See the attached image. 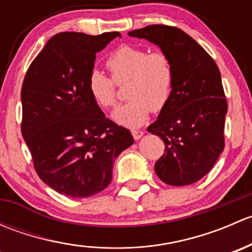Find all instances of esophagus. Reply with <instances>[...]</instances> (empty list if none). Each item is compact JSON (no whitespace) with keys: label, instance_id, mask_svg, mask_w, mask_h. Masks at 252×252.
I'll return each instance as SVG.
<instances>
[{"label":"esophagus","instance_id":"34e87169","mask_svg":"<svg viewBox=\"0 0 252 252\" xmlns=\"http://www.w3.org/2000/svg\"><path fill=\"white\" fill-rule=\"evenodd\" d=\"M131 134H133V138L135 139V140H139V139H141L142 135H144V131L142 130H131Z\"/></svg>","mask_w":252,"mask_h":252}]
</instances>
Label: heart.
<instances>
[{"mask_svg": "<svg viewBox=\"0 0 252 252\" xmlns=\"http://www.w3.org/2000/svg\"><path fill=\"white\" fill-rule=\"evenodd\" d=\"M106 67L112 79L94 70L88 79V89L100 107L110 108L117 100L116 84L126 81V95L129 100L112 114L117 123L129 128L140 126L151 110L161 111L168 103L174 72L166 53H149L145 48L124 45L108 56Z\"/></svg>", "mask_w": 252, "mask_h": 252, "instance_id": "b5f03b06", "label": "heart"}]
</instances>
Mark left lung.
I'll list each match as a JSON object with an SVG mask.
<instances>
[{
	"label": "left lung",
	"instance_id": "obj_1",
	"mask_svg": "<svg viewBox=\"0 0 252 252\" xmlns=\"http://www.w3.org/2000/svg\"><path fill=\"white\" fill-rule=\"evenodd\" d=\"M128 35L157 45L174 72L171 98L147 128L164 142L155 172L166 184H192L212 169L224 149L228 105L220 69L204 48L178 28L149 25Z\"/></svg>",
	"mask_w": 252,
	"mask_h": 252
}]
</instances>
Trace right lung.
I'll use <instances>...</instances> for the list:
<instances>
[{
  "label": "right lung",
  "mask_w": 252,
  "mask_h": 252,
  "mask_svg": "<svg viewBox=\"0 0 252 252\" xmlns=\"http://www.w3.org/2000/svg\"><path fill=\"white\" fill-rule=\"evenodd\" d=\"M117 36L60 32L23 81V139L40 179L65 196L83 199L106 189L114 159L134 142L128 129L106 118L88 89L96 53Z\"/></svg>",
  "instance_id": "right-lung-1"
}]
</instances>
